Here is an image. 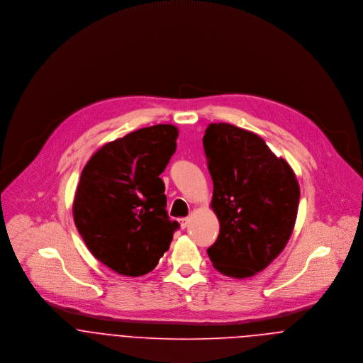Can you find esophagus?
<instances>
[{
    "label": "esophagus",
    "instance_id": "34e87169",
    "mask_svg": "<svg viewBox=\"0 0 363 363\" xmlns=\"http://www.w3.org/2000/svg\"><path fill=\"white\" fill-rule=\"evenodd\" d=\"M189 223H190V218H182V219H180V226H182V229H186V228L189 226Z\"/></svg>",
    "mask_w": 363,
    "mask_h": 363
}]
</instances>
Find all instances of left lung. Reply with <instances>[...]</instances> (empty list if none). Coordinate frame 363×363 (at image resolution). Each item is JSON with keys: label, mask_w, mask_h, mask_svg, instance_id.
<instances>
[{"label": "left lung", "mask_w": 363, "mask_h": 363, "mask_svg": "<svg viewBox=\"0 0 363 363\" xmlns=\"http://www.w3.org/2000/svg\"><path fill=\"white\" fill-rule=\"evenodd\" d=\"M203 145L213 183L211 208L220 225L208 256L226 277H253L281 255L294 232L296 174L257 134L228 123L209 124Z\"/></svg>", "instance_id": "obj_1"}]
</instances>
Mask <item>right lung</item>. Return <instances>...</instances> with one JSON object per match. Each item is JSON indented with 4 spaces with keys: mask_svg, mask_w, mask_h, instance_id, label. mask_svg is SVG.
Masks as SVG:
<instances>
[{
    "mask_svg": "<svg viewBox=\"0 0 363 363\" xmlns=\"http://www.w3.org/2000/svg\"><path fill=\"white\" fill-rule=\"evenodd\" d=\"M172 124L140 128L104 144L85 164L72 215L89 252L124 277L151 272L179 222L166 211L159 174L176 151Z\"/></svg>",
    "mask_w": 363,
    "mask_h": 363,
    "instance_id": "obj_1",
    "label": "right lung"
}]
</instances>
